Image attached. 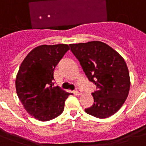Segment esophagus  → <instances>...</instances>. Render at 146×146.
<instances>
[{
	"mask_svg": "<svg viewBox=\"0 0 146 146\" xmlns=\"http://www.w3.org/2000/svg\"><path fill=\"white\" fill-rule=\"evenodd\" d=\"M74 93H75L76 95H78V96H80V95L82 94V92L80 91V90H79V89H76L75 92H74Z\"/></svg>",
	"mask_w": 146,
	"mask_h": 146,
	"instance_id": "esophagus-1",
	"label": "esophagus"
}]
</instances>
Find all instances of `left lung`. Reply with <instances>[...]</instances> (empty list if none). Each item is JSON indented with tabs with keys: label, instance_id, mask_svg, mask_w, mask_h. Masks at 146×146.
Instances as JSON below:
<instances>
[{
	"label": "left lung",
	"instance_id": "8db88e82",
	"mask_svg": "<svg viewBox=\"0 0 146 146\" xmlns=\"http://www.w3.org/2000/svg\"><path fill=\"white\" fill-rule=\"evenodd\" d=\"M85 74L97 87L94 103L85 111L97 118L113 115L122 107L130 87L127 64L119 53L104 42L70 44Z\"/></svg>",
	"mask_w": 146,
	"mask_h": 146
}]
</instances>
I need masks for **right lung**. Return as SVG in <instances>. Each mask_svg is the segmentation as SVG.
<instances>
[{"label": "right lung", "instance_id": "obj_1", "mask_svg": "<svg viewBox=\"0 0 146 146\" xmlns=\"http://www.w3.org/2000/svg\"><path fill=\"white\" fill-rule=\"evenodd\" d=\"M70 47L43 44L32 50L22 62L16 78L17 96L24 108L40 121H48L64 111L70 95L54 87V70Z\"/></svg>", "mask_w": 146, "mask_h": 146}]
</instances>
